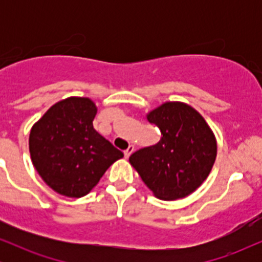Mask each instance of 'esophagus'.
<instances>
[{
    "label": "esophagus",
    "instance_id": "1",
    "mask_svg": "<svg viewBox=\"0 0 262 262\" xmlns=\"http://www.w3.org/2000/svg\"><path fill=\"white\" fill-rule=\"evenodd\" d=\"M133 151H134V146L133 145H129L128 149L124 150V158L128 159Z\"/></svg>",
    "mask_w": 262,
    "mask_h": 262
}]
</instances>
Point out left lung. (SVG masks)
Wrapping results in <instances>:
<instances>
[{"label":"left lung","mask_w":262,"mask_h":262,"mask_svg":"<svg viewBox=\"0 0 262 262\" xmlns=\"http://www.w3.org/2000/svg\"><path fill=\"white\" fill-rule=\"evenodd\" d=\"M160 129L158 144L129 158L132 166L162 201L188 196L202 185L217 156V141L203 117L188 104L166 102L148 114Z\"/></svg>","instance_id":"8db88e82"}]
</instances>
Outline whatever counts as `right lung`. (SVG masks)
<instances>
[{"mask_svg":"<svg viewBox=\"0 0 262 262\" xmlns=\"http://www.w3.org/2000/svg\"><path fill=\"white\" fill-rule=\"evenodd\" d=\"M96 113L90 98L69 97L50 107L33 125V165L44 182L62 196H85L108 167L123 158L121 150L93 128Z\"/></svg>","mask_w":262,"mask_h":262,"instance_id":"obj_1","label":"right lung"}]
</instances>
